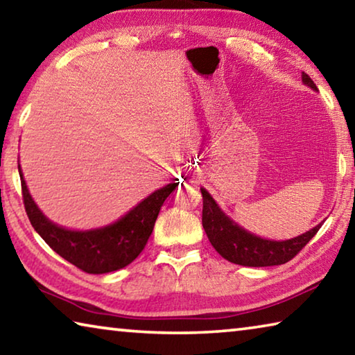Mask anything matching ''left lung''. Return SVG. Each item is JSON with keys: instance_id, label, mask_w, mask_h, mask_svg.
Returning a JSON list of instances; mask_svg holds the SVG:
<instances>
[{"instance_id": "1", "label": "left lung", "mask_w": 355, "mask_h": 355, "mask_svg": "<svg viewBox=\"0 0 355 355\" xmlns=\"http://www.w3.org/2000/svg\"><path fill=\"white\" fill-rule=\"evenodd\" d=\"M302 81L316 91V84L307 73H302ZM200 191L203 197L202 225L205 228L209 243L220 257L241 266H275V264L290 261L305 248V244L316 235L322 225L321 222L311 230L305 232L304 235L286 239V241H271L239 227L222 211L207 189L200 188Z\"/></svg>"}]
</instances>
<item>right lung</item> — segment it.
Segmentation results:
<instances>
[{"instance_id": "obj_1", "label": "right lung", "mask_w": 355, "mask_h": 355, "mask_svg": "<svg viewBox=\"0 0 355 355\" xmlns=\"http://www.w3.org/2000/svg\"><path fill=\"white\" fill-rule=\"evenodd\" d=\"M23 203L31 225L64 260L87 274H106L122 269L146 248L159 209L177 183L166 184L130 209L119 220L94 230L78 232L59 227L35 205L19 164Z\"/></svg>"}]
</instances>
